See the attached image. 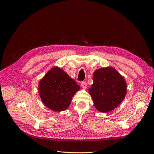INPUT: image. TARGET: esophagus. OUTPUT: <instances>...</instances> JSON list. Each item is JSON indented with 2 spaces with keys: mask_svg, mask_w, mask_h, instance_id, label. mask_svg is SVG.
Wrapping results in <instances>:
<instances>
[{
  "mask_svg": "<svg viewBox=\"0 0 154 154\" xmlns=\"http://www.w3.org/2000/svg\"><path fill=\"white\" fill-rule=\"evenodd\" d=\"M81 85H82V88H84V89H86L87 88V83L86 82H82V83H81Z\"/></svg>",
  "mask_w": 154,
  "mask_h": 154,
  "instance_id": "esophagus-1",
  "label": "esophagus"
}]
</instances>
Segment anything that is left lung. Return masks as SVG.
Segmentation results:
<instances>
[{
	"label": "left lung",
	"mask_w": 154,
	"mask_h": 154,
	"mask_svg": "<svg viewBox=\"0 0 154 154\" xmlns=\"http://www.w3.org/2000/svg\"><path fill=\"white\" fill-rule=\"evenodd\" d=\"M127 85L124 77L112 67L96 70L93 83L88 92L96 109L101 112H109L122 103L127 94Z\"/></svg>",
	"instance_id": "left-lung-1"
}]
</instances>
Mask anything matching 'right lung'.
Masks as SVG:
<instances>
[{
    "mask_svg": "<svg viewBox=\"0 0 154 154\" xmlns=\"http://www.w3.org/2000/svg\"><path fill=\"white\" fill-rule=\"evenodd\" d=\"M38 88L42 101L54 112L68 109L72 97L80 89L76 82L57 66L51 68L41 79Z\"/></svg>",
    "mask_w": 154,
    "mask_h": 154,
    "instance_id": "add662e5",
    "label": "right lung"
}]
</instances>
